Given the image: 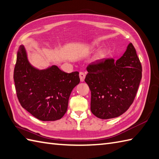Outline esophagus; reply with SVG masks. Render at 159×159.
<instances>
[{"label": "esophagus", "mask_w": 159, "mask_h": 159, "mask_svg": "<svg viewBox=\"0 0 159 159\" xmlns=\"http://www.w3.org/2000/svg\"><path fill=\"white\" fill-rule=\"evenodd\" d=\"M86 77V74L84 72H80V81L81 82H84V79H85Z\"/></svg>", "instance_id": "1"}]
</instances>
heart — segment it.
Wrapping results in <instances>:
<instances>
[{
    "label": "heart",
    "instance_id": "1",
    "mask_svg": "<svg viewBox=\"0 0 159 159\" xmlns=\"http://www.w3.org/2000/svg\"><path fill=\"white\" fill-rule=\"evenodd\" d=\"M98 46H97V45H93V47H97ZM106 52L105 51H100V52H99V53L97 55V56H96V59L97 60H99V59H102V58H103V57H106Z\"/></svg>",
    "mask_w": 159,
    "mask_h": 159
}]
</instances>
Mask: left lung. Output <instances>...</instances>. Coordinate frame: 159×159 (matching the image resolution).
Instances as JSON below:
<instances>
[{
  "instance_id": "8db88e82",
  "label": "left lung",
  "mask_w": 159,
  "mask_h": 159,
  "mask_svg": "<svg viewBox=\"0 0 159 159\" xmlns=\"http://www.w3.org/2000/svg\"><path fill=\"white\" fill-rule=\"evenodd\" d=\"M85 82L91 91L90 110L102 119L121 115L133 103L142 77V66L133 44L121 57L102 59L86 68Z\"/></svg>"
}]
</instances>
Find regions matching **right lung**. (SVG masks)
<instances>
[{
    "mask_svg": "<svg viewBox=\"0 0 159 159\" xmlns=\"http://www.w3.org/2000/svg\"><path fill=\"white\" fill-rule=\"evenodd\" d=\"M14 80L22 108L44 121L62 117L67 111L70 93L80 82L77 71L67 73L55 65L44 70L33 67L22 45L17 53Z\"/></svg>",
    "mask_w": 159,
    "mask_h": 159,
    "instance_id": "right-lung-1",
    "label": "right lung"
}]
</instances>
